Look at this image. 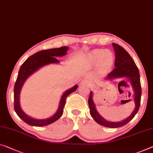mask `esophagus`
<instances>
[{
	"label": "esophagus",
	"instance_id": "esophagus-1",
	"mask_svg": "<svg viewBox=\"0 0 153 153\" xmlns=\"http://www.w3.org/2000/svg\"><path fill=\"white\" fill-rule=\"evenodd\" d=\"M79 84H80L81 86H90V84H89V83H88V82L87 80H86V79H84V80L82 81Z\"/></svg>",
	"mask_w": 153,
	"mask_h": 153
}]
</instances>
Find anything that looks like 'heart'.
Returning <instances> with one entry per match:
<instances>
[{
  "mask_svg": "<svg viewBox=\"0 0 153 153\" xmlns=\"http://www.w3.org/2000/svg\"><path fill=\"white\" fill-rule=\"evenodd\" d=\"M114 55L111 51L104 49L93 50L84 58V63L88 66H93L100 62L103 68L111 67L114 62Z\"/></svg>",
  "mask_w": 153,
  "mask_h": 153,
  "instance_id": "1",
  "label": "heart"
}]
</instances>
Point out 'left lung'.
I'll list each match as a JSON object with an SVG mask.
<instances>
[{
	"instance_id": "obj_1",
	"label": "left lung",
	"mask_w": 153,
	"mask_h": 153,
	"mask_svg": "<svg viewBox=\"0 0 153 153\" xmlns=\"http://www.w3.org/2000/svg\"><path fill=\"white\" fill-rule=\"evenodd\" d=\"M112 45L115 53V68L107 75L105 79L106 80L111 81L116 79H126L129 81L133 91V98L135 105V109L126 119L120 121V122H109L102 117L98 113V111H97L95 104L93 98V91L90 92L88 102L91 117L97 124L105 127L115 128L124 126L135 117L140 108L141 96H142V88H141L140 72H139L138 68L134 62L133 59L131 58V56L124 48L115 43H113ZM123 81L124 80L120 81V82ZM119 84H118V86H119Z\"/></svg>"
}]
</instances>
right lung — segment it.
<instances>
[{"label": "right lung", "mask_w": 153, "mask_h": 153, "mask_svg": "<svg viewBox=\"0 0 153 153\" xmlns=\"http://www.w3.org/2000/svg\"><path fill=\"white\" fill-rule=\"evenodd\" d=\"M69 49L68 47H62L57 49H50L43 50L34 53L27 59L25 62L21 65L18 72L16 82L14 86V110L20 119L30 126H45L51 124L58 120L63 113L64 107L65 105L66 99L68 95L76 91L78 87L77 85H75L72 88L65 91L61 97L58 110L51 117L45 118V119H35L27 115L22 111L20 104V91L25 82L27 79L34 73L38 71L40 68L50 64H58L60 62L56 58L65 56L67 53Z\"/></svg>", "instance_id": "right-lung-1"}]
</instances>
